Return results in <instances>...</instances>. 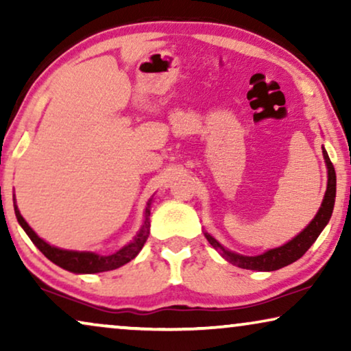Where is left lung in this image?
<instances>
[{"instance_id": "left-lung-1", "label": "left lung", "mask_w": 351, "mask_h": 351, "mask_svg": "<svg viewBox=\"0 0 351 351\" xmlns=\"http://www.w3.org/2000/svg\"><path fill=\"white\" fill-rule=\"evenodd\" d=\"M323 155L326 160V166H328V190H326L324 199L321 203V208L316 213L315 219L306 225V228L297 234L295 238H292L289 243H286L285 246L270 249V251L261 254V256H241V254L227 251L223 246L215 241L209 233H204L210 246L219 249L222 252V256L227 258L228 262H232L233 265H238L239 268H246V270H257V271H273L280 270V268L289 265V263L299 261L304 254L308 251L311 244L316 241V238L319 237V233L323 232V228L328 225L330 215L334 210L335 203V171L332 162L329 160L328 152L323 147Z\"/></svg>"}]
</instances>
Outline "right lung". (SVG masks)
<instances>
[{
    "instance_id": "obj_1",
    "label": "right lung",
    "mask_w": 351,
    "mask_h": 351,
    "mask_svg": "<svg viewBox=\"0 0 351 351\" xmlns=\"http://www.w3.org/2000/svg\"><path fill=\"white\" fill-rule=\"evenodd\" d=\"M150 204L152 199L147 203L145 220H143L141 232L136 234V238H134L128 246L119 249V251L112 254V256H99V254L95 252L66 251V249L51 246V244L43 241V239L30 228V225L25 222V219H23L21 213H19L16 199H14V210H16V217L19 220V223H21V227L25 230V233L30 237L33 244H35L51 262H54L56 265L62 267L64 270L73 273H100L119 268L124 265V263L131 262L132 258L141 252V249L143 247V244H145L148 238V233H150Z\"/></svg>"
}]
</instances>
